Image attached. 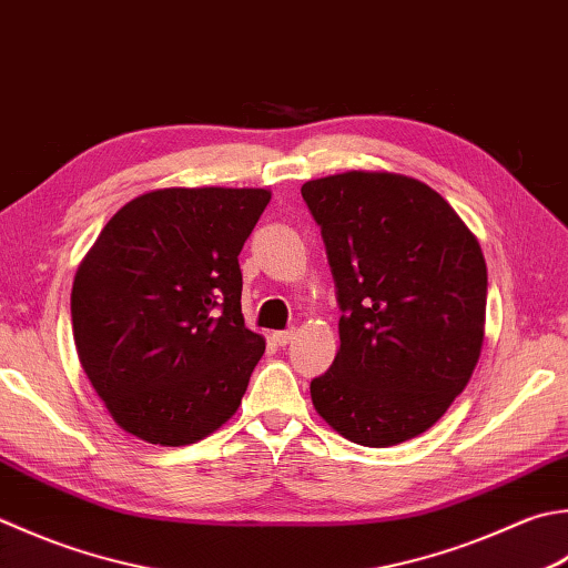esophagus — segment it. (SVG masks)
I'll return each instance as SVG.
<instances>
[{
	"label": "esophagus",
	"instance_id": "34e87169",
	"mask_svg": "<svg viewBox=\"0 0 568 568\" xmlns=\"http://www.w3.org/2000/svg\"><path fill=\"white\" fill-rule=\"evenodd\" d=\"M295 337V329H281V332H273V342L281 344V347H285V344H291Z\"/></svg>",
	"mask_w": 568,
	"mask_h": 568
}]
</instances>
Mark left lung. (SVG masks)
<instances>
[{
	"label": "left lung",
	"mask_w": 568,
	"mask_h": 568,
	"mask_svg": "<svg viewBox=\"0 0 568 568\" xmlns=\"http://www.w3.org/2000/svg\"><path fill=\"white\" fill-rule=\"evenodd\" d=\"M335 277L339 349L310 384L339 436L388 448L446 414L480 359L487 265L438 192L394 172L305 182Z\"/></svg>",
	"instance_id": "8db88e82"
}]
</instances>
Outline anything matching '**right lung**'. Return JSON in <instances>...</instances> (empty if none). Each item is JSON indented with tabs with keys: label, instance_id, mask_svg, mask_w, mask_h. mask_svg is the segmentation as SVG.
<instances>
[{
	"label": "right lung",
	"instance_id": "obj_1",
	"mask_svg": "<svg viewBox=\"0 0 568 568\" xmlns=\"http://www.w3.org/2000/svg\"><path fill=\"white\" fill-rule=\"evenodd\" d=\"M268 202V189H154L78 265V359L130 436L189 446L239 410L265 352L243 325L239 253Z\"/></svg>",
	"mask_w": 568,
	"mask_h": 568
}]
</instances>
